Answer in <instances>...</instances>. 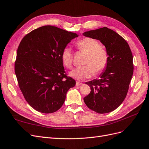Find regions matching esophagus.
Here are the masks:
<instances>
[{"label":"esophagus","mask_w":149,"mask_h":149,"mask_svg":"<svg viewBox=\"0 0 149 149\" xmlns=\"http://www.w3.org/2000/svg\"><path fill=\"white\" fill-rule=\"evenodd\" d=\"M81 85H82V83H81V82H79L78 81H76V86H80Z\"/></svg>","instance_id":"esophagus-1"}]
</instances>
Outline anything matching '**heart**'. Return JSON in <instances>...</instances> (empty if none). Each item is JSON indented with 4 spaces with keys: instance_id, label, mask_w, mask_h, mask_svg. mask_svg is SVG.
Here are the masks:
<instances>
[{
    "instance_id": "1",
    "label": "heart",
    "mask_w": 149,
    "mask_h": 149,
    "mask_svg": "<svg viewBox=\"0 0 149 149\" xmlns=\"http://www.w3.org/2000/svg\"><path fill=\"white\" fill-rule=\"evenodd\" d=\"M80 51L87 54L84 65L75 68L69 73V75L79 81L90 78L91 75L99 74L105 70L108 63V53L106 49L100 45L96 39L90 37H84L75 43ZM63 64L68 69L73 65V52L69 47H65L61 53Z\"/></svg>"
}]
</instances>
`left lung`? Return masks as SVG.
<instances>
[{
  "instance_id": "8db88e82",
  "label": "left lung",
  "mask_w": 149,
  "mask_h": 149,
  "mask_svg": "<svg viewBox=\"0 0 149 149\" xmlns=\"http://www.w3.org/2000/svg\"><path fill=\"white\" fill-rule=\"evenodd\" d=\"M83 35L100 40L108 53L106 68L100 79L86 82L91 92L84 98L87 107L99 113L111 112L125 99L133 74V54L129 45L116 32L106 27Z\"/></svg>"
}]
</instances>
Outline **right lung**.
Returning a JSON list of instances; mask_svg holds the SVG:
<instances>
[{"instance_id":"1","label":"right lung","mask_w":149,"mask_h":149,"mask_svg":"<svg viewBox=\"0 0 149 149\" xmlns=\"http://www.w3.org/2000/svg\"><path fill=\"white\" fill-rule=\"evenodd\" d=\"M76 33L52 26L32 31L21 41L15 71L25 100L37 111L50 113L62 107L75 80L67 77L61 59L63 48Z\"/></svg>"}]
</instances>
